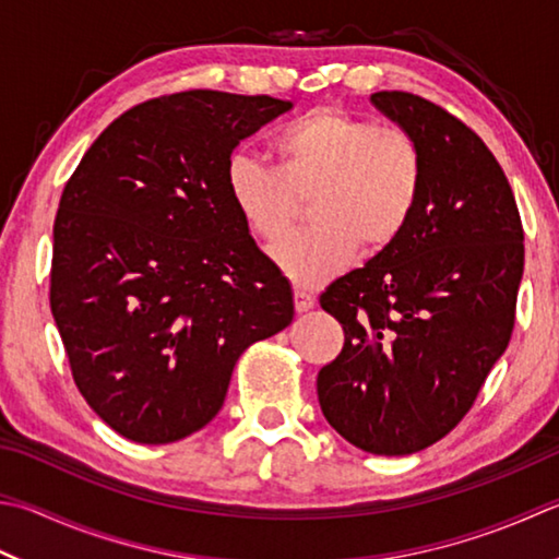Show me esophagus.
Returning <instances> with one entry per match:
<instances>
[{
    "label": "esophagus",
    "mask_w": 559,
    "mask_h": 559,
    "mask_svg": "<svg viewBox=\"0 0 559 559\" xmlns=\"http://www.w3.org/2000/svg\"><path fill=\"white\" fill-rule=\"evenodd\" d=\"M313 304H316V299L311 297L309 292H304V289H299V287L294 289V307H297V311H299V313L313 309Z\"/></svg>",
    "instance_id": "obj_1"
}]
</instances>
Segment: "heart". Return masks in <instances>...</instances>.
I'll return each instance as SVG.
<instances>
[{"label": "heart", "mask_w": 559, "mask_h": 559, "mask_svg": "<svg viewBox=\"0 0 559 559\" xmlns=\"http://www.w3.org/2000/svg\"><path fill=\"white\" fill-rule=\"evenodd\" d=\"M270 151L275 167L230 155L228 199L252 236L275 243L297 218L299 199L316 194V226L272 250L277 267L304 287L341 275L360 246L377 252L396 243L416 214L424 153L404 131L319 107L280 126Z\"/></svg>", "instance_id": "1"}]
</instances>
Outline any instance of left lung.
<instances>
[{
    "label": "left lung",
    "instance_id": "left-lung-1",
    "mask_svg": "<svg viewBox=\"0 0 559 559\" xmlns=\"http://www.w3.org/2000/svg\"><path fill=\"white\" fill-rule=\"evenodd\" d=\"M424 153V189L396 240L321 294L345 345L316 389L329 424L372 455L438 443L507 350L523 277L511 185L479 135L438 104L377 92Z\"/></svg>",
    "mask_w": 559,
    "mask_h": 559
}]
</instances>
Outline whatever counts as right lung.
<instances>
[{"mask_svg":"<svg viewBox=\"0 0 559 559\" xmlns=\"http://www.w3.org/2000/svg\"><path fill=\"white\" fill-rule=\"evenodd\" d=\"M289 109L212 90L143 102L62 189L50 311L80 394L133 443L204 428L246 347L294 319L289 280L226 189L236 145Z\"/></svg>","mask_w":559,"mask_h":559,"instance_id":"obj_1","label":"right lung"}]
</instances>
